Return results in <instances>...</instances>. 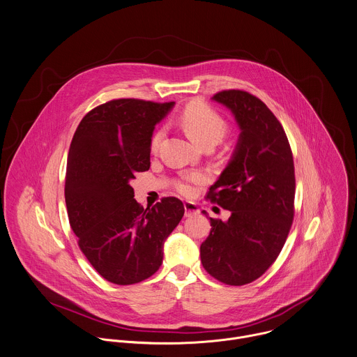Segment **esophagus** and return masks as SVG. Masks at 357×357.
<instances>
[{"mask_svg":"<svg viewBox=\"0 0 357 357\" xmlns=\"http://www.w3.org/2000/svg\"><path fill=\"white\" fill-rule=\"evenodd\" d=\"M184 209H185V218H191L199 213V208L194 202H184Z\"/></svg>","mask_w":357,"mask_h":357,"instance_id":"esophagus-1","label":"esophagus"}]
</instances>
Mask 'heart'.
I'll use <instances>...</instances> for the list:
<instances>
[{
    "label": "heart",
    "mask_w": 357,
    "mask_h": 357,
    "mask_svg": "<svg viewBox=\"0 0 357 357\" xmlns=\"http://www.w3.org/2000/svg\"><path fill=\"white\" fill-rule=\"evenodd\" d=\"M181 126L197 142L206 148H212L219 144L229 132V121L218 112L213 107L202 101L190 102L178 116ZM165 137V127H159L153 131L149 139V148L152 152H158L160 142ZM205 174L201 172H185L176 181V190L183 195H192L194 185L204 183Z\"/></svg>",
    "instance_id": "1"
}]
</instances>
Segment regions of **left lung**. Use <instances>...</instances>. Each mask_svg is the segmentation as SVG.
Wrapping results in <instances>:
<instances>
[{"label":"left lung","mask_w":357,"mask_h":357,"mask_svg":"<svg viewBox=\"0 0 357 357\" xmlns=\"http://www.w3.org/2000/svg\"><path fill=\"white\" fill-rule=\"evenodd\" d=\"M213 100L231 109L241 134L231 162L206 194L231 216L227 222L211 218L201 261L218 281L239 287L267 271L289 234L295 215L294 156L281 123L257 97L223 90Z\"/></svg>","instance_id":"obj_1"}]
</instances>
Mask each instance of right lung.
<instances>
[{
	"instance_id": "1",
	"label": "right lung",
	"mask_w": 357,
	"mask_h": 357,
	"mask_svg": "<svg viewBox=\"0 0 357 357\" xmlns=\"http://www.w3.org/2000/svg\"><path fill=\"white\" fill-rule=\"evenodd\" d=\"M174 102L119 98L91 109L70 142L65 201L69 223L91 266L109 282L137 284L155 274L163 242L184 216V205L165 197L144 209L130 180L151 166L155 124Z\"/></svg>"
}]
</instances>
